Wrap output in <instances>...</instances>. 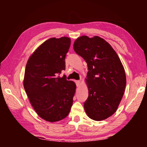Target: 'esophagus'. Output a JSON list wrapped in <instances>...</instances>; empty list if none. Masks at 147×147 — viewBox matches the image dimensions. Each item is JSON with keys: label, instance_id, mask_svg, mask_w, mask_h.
<instances>
[{"label": "esophagus", "instance_id": "34e87169", "mask_svg": "<svg viewBox=\"0 0 147 147\" xmlns=\"http://www.w3.org/2000/svg\"><path fill=\"white\" fill-rule=\"evenodd\" d=\"M76 86L77 87H79L80 86V84H81L80 80H76Z\"/></svg>", "mask_w": 147, "mask_h": 147}]
</instances>
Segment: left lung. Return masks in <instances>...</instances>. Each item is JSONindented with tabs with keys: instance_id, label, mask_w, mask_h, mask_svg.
I'll use <instances>...</instances> for the list:
<instances>
[{
	"instance_id": "8db88e82",
	"label": "left lung",
	"mask_w": 147,
	"mask_h": 147,
	"mask_svg": "<svg viewBox=\"0 0 147 147\" xmlns=\"http://www.w3.org/2000/svg\"><path fill=\"white\" fill-rule=\"evenodd\" d=\"M73 48L88 67L86 113L93 120H104L115 112L123 96L126 84L124 67L110 45L98 36L80 37Z\"/></svg>"
}]
</instances>
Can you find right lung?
<instances>
[{"mask_svg": "<svg viewBox=\"0 0 147 147\" xmlns=\"http://www.w3.org/2000/svg\"><path fill=\"white\" fill-rule=\"evenodd\" d=\"M71 45L67 37L52 38L42 43L27 61L24 88L37 114L47 121L57 122L71 111L76 84L59 74L65 69L66 54Z\"/></svg>", "mask_w": 147, "mask_h": 147, "instance_id": "right-lung-1", "label": "right lung"}]
</instances>
